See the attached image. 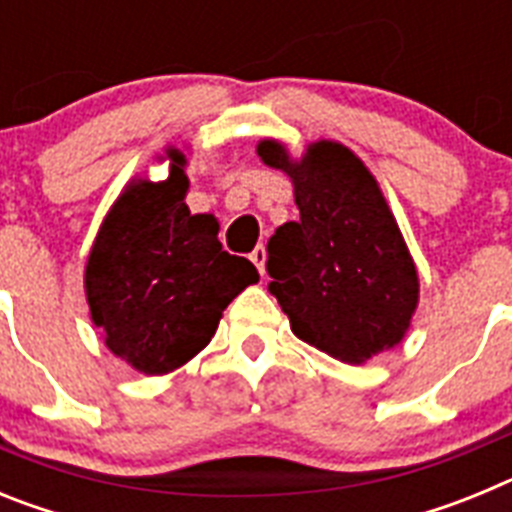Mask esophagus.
Here are the masks:
<instances>
[{"mask_svg":"<svg viewBox=\"0 0 512 512\" xmlns=\"http://www.w3.org/2000/svg\"><path fill=\"white\" fill-rule=\"evenodd\" d=\"M251 261H253V264H256V269L261 271V277H264V274H266V248L264 246L253 248Z\"/></svg>","mask_w":512,"mask_h":512,"instance_id":"esophagus-1","label":"esophagus"}]
</instances>
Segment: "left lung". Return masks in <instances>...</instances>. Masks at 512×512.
<instances>
[{"label":"left lung","instance_id":"1","mask_svg":"<svg viewBox=\"0 0 512 512\" xmlns=\"http://www.w3.org/2000/svg\"><path fill=\"white\" fill-rule=\"evenodd\" d=\"M256 153L289 176L300 210L269 241L271 295L300 341L343 364H366L402 343L420 279L374 174L338 140L307 143L295 158L282 140Z\"/></svg>","mask_w":512,"mask_h":512}]
</instances>
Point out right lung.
Returning a JSON list of instances; mask_svg holds the SVG:
<instances>
[{
    "instance_id": "right-lung-1",
    "label": "right lung",
    "mask_w": 512,
    "mask_h": 512,
    "mask_svg": "<svg viewBox=\"0 0 512 512\" xmlns=\"http://www.w3.org/2000/svg\"><path fill=\"white\" fill-rule=\"evenodd\" d=\"M169 176H135L104 215L84 266L89 318L135 372L161 377L200 354L223 310L259 271L217 241L220 223L187 207V156L166 148Z\"/></svg>"
}]
</instances>
